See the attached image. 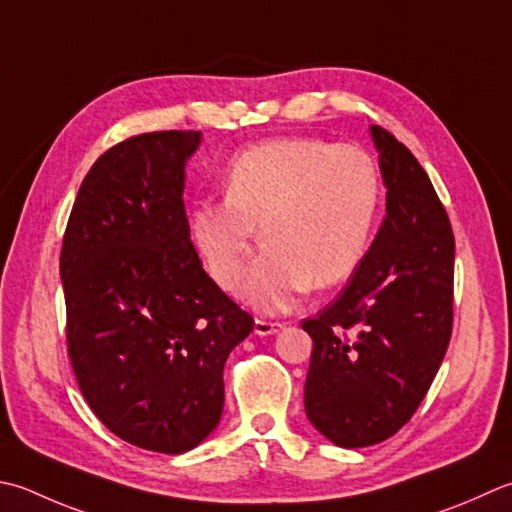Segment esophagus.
I'll list each match as a JSON object with an SVG mask.
<instances>
[{"instance_id": "esophagus-1", "label": "esophagus", "mask_w": 512, "mask_h": 512, "mask_svg": "<svg viewBox=\"0 0 512 512\" xmlns=\"http://www.w3.org/2000/svg\"><path fill=\"white\" fill-rule=\"evenodd\" d=\"M284 328L282 322H268V319H255V333L257 335H273Z\"/></svg>"}]
</instances>
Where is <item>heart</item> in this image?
<instances>
[{"label": "heart", "instance_id": "heart-1", "mask_svg": "<svg viewBox=\"0 0 512 512\" xmlns=\"http://www.w3.org/2000/svg\"><path fill=\"white\" fill-rule=\"evenodd\" d=\"M382 179L375 159L350 144L313 137L268 139L228 166L226 197L199 199L190 233L210 275L228 286L262 237L264 250L235 290L262 310H284L306 290L344 282L362 264Z\"/></svg>", "mask_w": 512, "mask_h": 512}]
</instances>
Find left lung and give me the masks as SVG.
Instances as JSON below:
<instances>
[{
    "label": "left lung",
    "instance_id": "1",
    "mask_svg": "<svg viewBox=\"0 0 512 512\" xmlns=\"http://www.w3.org/2000/svg\"><path fill=\"white\" fill-rule=\"evenodd\" d=\"M386 217L333 304L304 319L313 355L306 415L342 448H364L408 424L453 335V226L422 164L382 126Z\"/></svg>",
    "mask_w": 512,
    "mask_h": 512
}]
</instances>
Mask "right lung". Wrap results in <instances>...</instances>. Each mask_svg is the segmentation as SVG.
<instances>
[{
    "label": "right lung",
    "mask_w": 512,
    "mask_h": 512,
    "mask_svg": "<svg viewBox=\"0 0 512 512\" xmlns=\"http://www.w3.org/2000/svg\"><path fill=\"white\" fill-rule=\"evenodd\" d=\"M199 130H155L108 148L70 210L59 275L79 390L110 433L179 455L213 433L224 364L255 322L190 242L184 168Z\"/></svg>",
    "instance_id": "1"
}]
</instances>
